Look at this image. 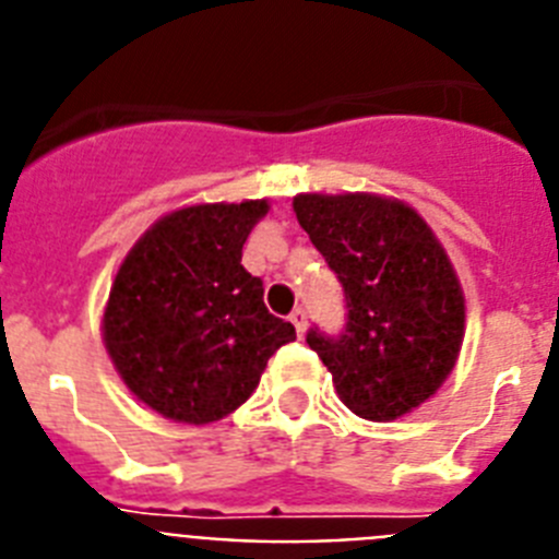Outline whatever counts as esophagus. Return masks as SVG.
<instances>
[{"mask_svg":"<svg viewBox=\"0 0 559 559\" xmlns=\"http://www.w3.org/2000/svg\"><path fill=\"white\" fill-rule=\"evenodd\" d=\"M290 324L296 328V333L305 335V330H308V313H305L302 308H296L294 313H290Z\"/></svg>","mask_w":559,"mask_h":559,"instance_id":"1","label":"esophagus"}]
</instances>
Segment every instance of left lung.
<instances>
[{"label":"left lung","mask_w":559,"mask_h":559,"mask_svg":"<svg viewBox=\"0 0 559 559\" xmlns=\"http://www.w3.org/2000/svg\"><path fill=\"white\" fill-rule=\"evenodd\" d=\"M296 221L338 274L347 330H310L341 403L372 423L419 408L453 372L464 290L445 246L406 201L378 192H302Z\"/></svg>","instance_id":"obj_1"}]
</instances>
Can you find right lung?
I'll list each match as a JSON object with an SVG mask.
<instances>
[{"instance_id":"add662e5","label":"right lung","mask_w":559,"mask_h":559,"mask_svg":"<svg viewBox=\"0 0 559 559\" xmlns=\"http://www.w3.org/2000/svg\"><path fill=\"white\" fill-rule=\"evenodd\" d=\"M269 199L190 204L131 246L103 308V344L133 397L173 423L210 426L240 408L276 349L296 338L240 265Z\"/></svg>"}]
</instances>
